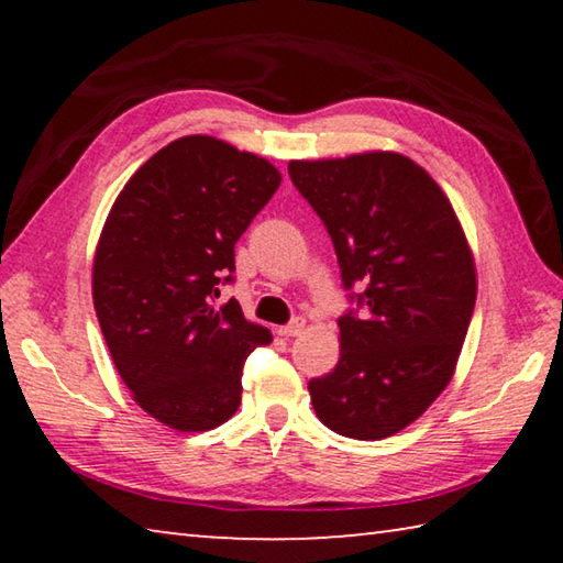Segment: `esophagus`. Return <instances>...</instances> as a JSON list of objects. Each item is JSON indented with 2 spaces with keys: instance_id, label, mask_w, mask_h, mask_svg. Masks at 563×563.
I'll return each instance as SVG.
<instances>
[{
  "instance_id": "34e87169",
  "label": "esophagus",
  "mask_w": 563,
  "mask_h": 563,
  "mask_svg": "<svg viewBox=\"0 0 563 563\" xmlns=\"http://www.w3.org/2000/svg\"><path fill=\"white\" fill-rule=\"evenodd\" d=\"M305 330V318H292L288 325H283V328H278V332L283 338H298L300 332Z\"/></svg>"
}]
</instances>
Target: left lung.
I'll list each match as a JSON object with an SVG mask.
<instances>
[{
	"label": "left lung",
	"mask_w": 563,
	"mask_h": 563,
	"mask_svg": "<svg viewBox=\"0 0 563 563\" xmlns=\"http://www.w3.org/2000/svg\"><path fill=\"white\" fill-rule=\"evenodd\" d=\"M325 223L362 312H345L340 360L308 383L320 422L352 440L412 424L450 385L476 300V271L450 198L412 158L367 151L290 161Z\"/></svg>",
	"instance_id": "1"
}]
</instances>
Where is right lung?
Returning <instances> with one entry per match:
<instances>
[{"label": "right lung", "mask_w": 563, "mask_h": 563, "mask_svg": "<svg viewBox=\"0 0 563 563\" xmlns=\"http://www.w3.org/2000/svg\"><path fill=\"white\" fill-rule=\"evenodd\" d=\"M280 170L213 136L170 141L129 178L93 255V308L113 365L141 409L178 432L216 430L241 405L245 357L271 330L238 300L235 243Z\"/></svg>", "instance_id": "obj_1"}]
</instances>
